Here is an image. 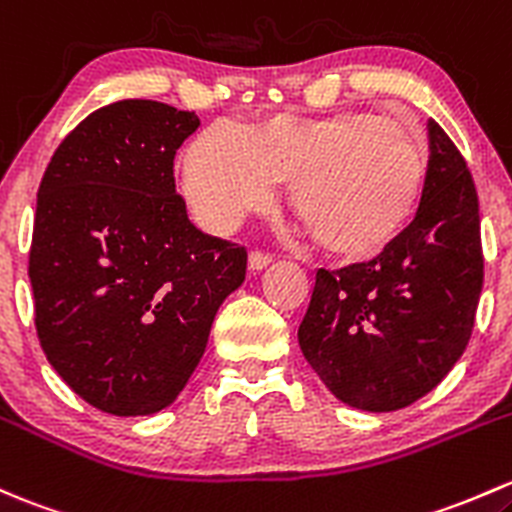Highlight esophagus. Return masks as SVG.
Listing matches in <instances>:
<instances>
[{"mask_svg":"<svg viewBox=\"0 0 512 512\" xmlns=\"http://www.w3.org/2000/svg\"><path fill=\"white\" fill-rule=\"evenodd\" d=\"M270 262H272V255H267V252H260V250H252L250 257H247V267H250V272L265 270Z\"/></svg>","mask_w":512,"mask_h":512,"instance_id":"esophagus-1","label":"esophagus"}]
</instances>
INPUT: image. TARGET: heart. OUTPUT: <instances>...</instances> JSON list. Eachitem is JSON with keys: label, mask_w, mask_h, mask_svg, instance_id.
I'll return each mask as SVG.
<instances>
[{"label": "heart", "mask_w": 512, "mask_h": 512, "mask_svg": "<svg viewBox=\"0 0 512 512\" xmlns=\"http://www.w3.org/2000/svg\"><path fill=\"white\" fill-rule=\"evenodd\" d=\"M289 181V206L331 255L365 260L412 220L427 181V154L407 127L370 112L274 115L245 132L213 122L181 159L193 218L228 233L274 201Z\"/></svg>", "instance_id": "heart-1"}]
</instances>
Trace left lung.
I'll return each instance as SVG.
<instances>
[{"instance_id": "obj_1", "label": "left lung", "mask_w": 512, "mask_h": 512, "mask_svg": "<svg viewBox=\"0 0 512 512\" xmlns=\"http://www.w3.org/2000/svg\"><path fill=\"white\" fill-rule=\"evenodd\" d=\"M417 215L375 260L316 272L299 346L333 395L395 412L432 392L469 346L483 287L481 218L464 157L429 120Z\"/></svg>"}]
</instances>
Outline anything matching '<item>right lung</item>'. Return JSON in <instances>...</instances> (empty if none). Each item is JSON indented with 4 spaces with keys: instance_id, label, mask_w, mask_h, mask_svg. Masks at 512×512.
<instances>
[{
    "instance_id": "obj_1",
    "label": "right lung",
    "mask_w": 512,
    "mask_h": 512,
    "mask_svg": "<svg viewBox=\"0 0 512 512\" xmlns=\"http://www.w3.org/2000/svg\"><path fill=\"white\" fill-rule=\"evenodd\" d=\"M201 125L157 100L100 107L51 157L36 198L29 277L48 363L117 417L179 397L245 247L201 233L176 193L174 157Z\"/></svg>"
}]
</instances>
